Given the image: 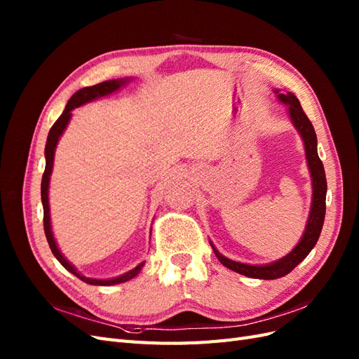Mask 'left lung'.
Wrapping results in <instances>:
<instances>
[{
  "instance_id": "left-lung-1",
  "label": "left lung",
  "mask_w": 359,
  "mask_h": 359,
  "mask_svg": "<svg viewBox=\"0 0 359 359\" xmlns=\"http://www.w3.org/2000/svg\"><path fill=\"white\" fill-rule=\"evenodd\" d=\"M277 100L287 106V115L290 123L295 127L298 135L302 139L304 149H306V160L307 166L310 170L311 177V206L309 212V219L306 223V229L301 236L299 243L293 247L290 252L280 257L274 262L264 264V265H252V264H243L236 262L229 257L223 256L219 250L214 247V244L210 241L217 259L220 262L235 273L243 274L250 278H260V280H274L280 278L295 268L298 264H301L304 259L309 256V253L316 245L319 235L322 232V226L325 220V210H327V205H325V199H327V177H325V169L322 161L318 156V137L316 132L310 123L307 115L304 114L299 100L295 97L293 93H281L280 90H274Z\"/></svg>"
}]
</instances>
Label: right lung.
I'll return each mask as SVG.
<instances>
[{
    "instance_id": "1",
    "label": "right lung",
    "mask_w": 359,
    "mask_h": 359,
    "mask_svg": "<svg viewBox=\"0 0 359 359\" xmlns=\"http://www.w3.org/2000/svg\"><path fill=\"white\" fill-rule=\"evenodd\" d=\"M130 81H133L132 78H121V79H112V81H104L102 83H97L93 86H85V88L79 90L78 93H74L69 103L66 104V109L61 114V116L57 119L55 124L52 126V128L49 130L48 135V140H46V147H45V158H46V166H45V173H43L41 178V203H43V224H45V233H46V240L49 243V247L52 250L53 256L57 257L58 262L66 268L69 273H72L73 276H76L78 278H81L82 281L93 286H112V285H119L124 283V281H128L135 278L140 269L144 268L145 260L140 262L139 265H136L133 269L127 271V273L116 276L112 278H91V277H85L82 273H79L76 266L69 262L61 253V250L58 248V244L55 241V236H53L52 232V224H50V208H49V184H50V175H52V169H53V157H55V149L58 145V140L62 136V133L66 132V128L72 119V111H74L76 107H79L82 104H86L94 100H99L102 97L109 95L115 91H118L119 88H123L124 85H127ZM151 233V232H149Z\"/></svg>"
}]
</instances>
